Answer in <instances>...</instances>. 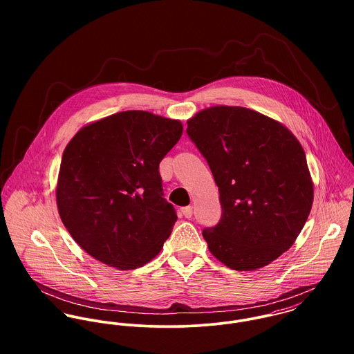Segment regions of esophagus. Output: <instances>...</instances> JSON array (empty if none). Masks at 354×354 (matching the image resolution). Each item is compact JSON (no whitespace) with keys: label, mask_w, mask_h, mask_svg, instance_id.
<instances>
[{"label":"esophagus","mask_w":354,"mask_h":354,"mask_svg":"<svg viewBox=\"0 0 354 354\" xmlns=\"http://www.w3.org/2000/svg\"><path fill=\"white\" fill-rule=\"evenodd\" d=\"M181 214L185 216V218H191L192 214H194V209L191 205H187V207H183L181 208Z\"/></svg>","instance_id":"esophagus-1"}]
</instances>
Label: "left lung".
Segmentation results:
<instances>
[{"label":"left lung","mask_w":354,"mask_h":354,"mask_svg":"<svg viewBox=\"0 0 354 354\" xmlns=\"http://www.w3.org/2000/svg\"><path fill=\"white\" fill-rule=\"evenodd\" d=\"M219 191L222 215L203 230L208 250L237 271L288 251L310 212L313 184L300 142L281 122L240 106H214L187 121Z\"/></svg>","instance_id":"obj_1"}]
</instances>
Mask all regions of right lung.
<instances>
[{"label": "right lung", "mask_w": 354, "mask_h": 354, "mask_svg": "<svg viewBox=\"0 0 354 354\" xmlns=\"http://www.w3.org/2000/svg\"><path fill=\"white\" fill-rule=\"evenodd\" d=\"M183 135L177 120L115 113L82 128L62 153L57 207L72 239L118 270L160 252L177 221L163 198L159 163Z\"/></svg>", "instance_id": "obj_1"}]
</instances>
